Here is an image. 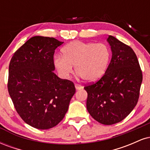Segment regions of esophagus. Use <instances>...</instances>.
I'll list each match as a JSON object with an SVG mask.
<instances>
[{
    "instance_id": "obj_1",
    "label": "esophagus",
    "mask_w": 150,
    "mask_h": 150,
    "mask_svg": "<svg viewBox=\"0 0 150 150\" xmlns=\"http://www.w3.org/2000/svg\"><path fill=\"white\" fill-rule=\"evenodd\" d=\"M75 88H76V89H80L82 88V85H79V84H75Z\"/></svg>"
}]
</instances>
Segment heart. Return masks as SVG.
I'll return each mask as SVG.
<instances>
[{
    "instance_id": "b5f03b06",
    "label": "heart",
    "mask_w": 150,
    "mask_h": 150,
    "mask_svg": "<svg viewBox=\"0 0 150 150\" xmlns=\"http://www.w3.org/2000/svg\"><path fill=\"white\" fill-rule=\"evenodd\" d=\"M62 52L63 55H56L53 59L60 76L68 78L73 73V65H75V72L88 82L97 80L104 75L111 56L106 44L80 41L69 43L63 48Z\"/></svg>"
}]
</instances>
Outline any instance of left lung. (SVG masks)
<instances>
[{
	"mask_svg": "<svg viewBox=\"0 0 150 150\" xmlns=\"http://www.w3.org/2000/svg\"><path fill=\"white\" fill-rule=\"evenodd\" d=\"M107 41L112 58L103 76L86 85L87 108L104 125H112L130 114L138 101L142 73L137 56L130 46L113 36Z\"/></svg>",
	"mask_w": 150,
	"mask_h": 150,
	"instance_id": "obj_1",
	"label": "left lung"
}]
</instances>
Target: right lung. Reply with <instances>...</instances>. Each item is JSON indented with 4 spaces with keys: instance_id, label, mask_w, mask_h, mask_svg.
Here are the masks:
<instances>
[{
    "instance_id": "right-lung-1",
    "label": "right lung",
    "mask_w": 150,
    "mask_h": 150,
    "mask_svg": "<svg viewBox=\"0 0 150 150\" xmlns=\"http://www.w3.org/2000/svg\"><path fill=\"white\" fill-rule=\"evenodd\" d=\"M63 43L53 37H33L10 62L8 89L15 110L26 123L40 130L63 119L75 93L72 81L53 72L55 50Z\"/></svg>"
}]
</instances>
